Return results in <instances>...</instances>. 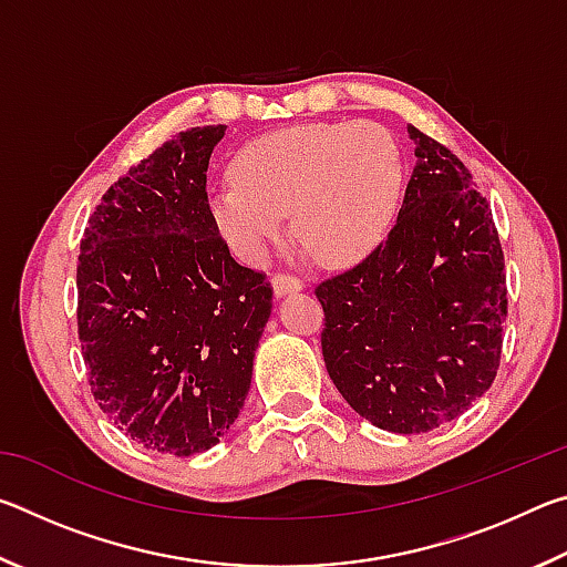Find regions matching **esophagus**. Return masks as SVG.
I'll use <instances>...</instances> for the list:
<instances>
[{"label":"esophagus","instance_id":"esophagus-1","mask_svg":"<svg viewBox=\"0 0 567 567\" xmlns=\"http://www.w3.org/2000/svg\"><path fill=\"white\" fill-rule=\"evenodd\" d=\"M272 287H275V295H287V292L300 290L302 280L297 275H290V272H275L272 275Z\"/></svg>","mask_w":567,"mask_h":567}]
</instances>
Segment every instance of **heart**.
I'll return each mask as SVG.
<instances>
[{"label": "heart", "instance_id": "1", "mask_svg": "<svg viewBox=\"0 0 567 567\" xmlns=\"http://www.w3.org/2000/svg\"><path fill=\"white\" fill-rule=\"evenodd\" d=\"M402 189L398 142L375 122H330L265 134L235 159L209 213L237 255L260 260L287 233L324 265L372 252L392 225Z\"/></svg>", "mask_w": 567, "mask_h": 567}]
</instances>
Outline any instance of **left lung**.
Here are the masks:
<instances>
[{
    "label": "left lung",
    "mask_w": 567,
    "mask_h": 567,
    "mask_svg": "<svg viewBox=\"0 0 567 567\" xmlns=\"http://www.w3.org/2000/svg\"><path fill=\"white\" fill-rule=\"evenodd\" d=\"M408 132L417 162L398 223L364 260L315 287L334 388L400 435L440 427L485 395L507 320L491 205L453 150Z\"/></svg>",
    "instance_id": "left-lung-1"
}]
</instances>
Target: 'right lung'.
<instances>
[{
    "label": "right lung",
    "mask_w": 567,
    "mask_h": 567,
    "mask_svg": "<svg viewBox=\"0 0 567 567\" xmlns=\"http://www.w3.org/2000/svg\"><path fill=\"white\" fill-rule=\"evenodd\" d=\"M225 124L177 132L104 192L76 257V332L92 395L124 435L187 457L245 405L272 310L265 272L237 265L209 213Z\"/></svg>",
    "instance_id": "obj_1"
}]
</instances>
